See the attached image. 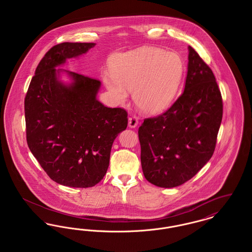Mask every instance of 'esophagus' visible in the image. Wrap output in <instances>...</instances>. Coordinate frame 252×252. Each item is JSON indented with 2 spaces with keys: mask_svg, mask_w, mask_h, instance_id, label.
Segmentation results:
<instances>
[{
  "mask_svg": "<svg viewBox=\"0 0 252 252\" xmlns=\"http://www.w3.org/2000/svg\"><path fill=\"white\" fill-rule=\"evenodd\" d=\"M138 126V118L136 116H131L128 118V126L134 128Z\"/></svg>",
  "mask_w": 252,
  "mask_h": 252,
  "instance_id": "esophagus-1",
  "label": "esophagus"
}]
</instances>
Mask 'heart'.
Returning a JSON list of instances; mask_svg holds the SVG:
<instances>
[{
    "mask_svg": "<svg viewBox=\"0 0 252 252\" xmlns=\"http://www.w3.org/2000/svg\"><path fill=\"white\" fill-rule=\"evenodd\" d=\"M182 73L183 63L176 53L143 47L115 56L103 80L118 102H125L131 91L139 108L156 113L172 102Z\"/></svg>",
    "mask_w": 252,
    "mask_h": 252,
    "instance_id": "obj_1",
    "label": "heart"
}]
</instances>
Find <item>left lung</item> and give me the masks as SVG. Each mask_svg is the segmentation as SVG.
Here are the masks:
<instances>
[{
    "label": "left lung",
    "instance_id": "obj_1",
    "mask_svg": "<svg viewBox=\"0 0 252 252\" xmlns=\"http://www.w3.org/2000/svg\"><path fill=\"white\" fill-rule=\"evenodd\" d=\"M184 92L162 114L139 127L144 178L162 188L191 180L210 160L223 115L222 96L211 68L191 46Z\"/></svg>",
    "mask_w": 252,
    "mask_h": 252
}]
</instances>
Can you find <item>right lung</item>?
<instances>
[{
	"label": "right lung",
	"mask_w": 252,
	"mask_h": 252,
	"mask_svg": "<svg viewBox=\"0 0 252 252\" xmlns=\"http://www.w3.org/2000/svg\"><path fill=\"white\" fill-rule=\"evenodd\" d=\"M95 43L63 42L49 50L36 67L24 100L27 144L51 180L88 188L108 171L112 144L127 126V112L107 108L96 96L99 80L69 72L71 83L56 69Z\"/></svg>",
	"instance_id": "right-lung-1"
}]
</instances>
